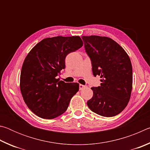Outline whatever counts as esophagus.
I'll return each mask as SVG.
<instances>
[{
    "instance_id": "1",
    "label": "esophagus",
    "mask_w": 150,
    "mask_h": 150,
    "mask_svg": "<svg viewBox=\"0 0 150 150\" xmlns=\"http://www.w3.org/2000/svg\"><path fill=\"white\" fill-rule=\"evenodd\" d=\"M87 87V85H79V90H82L83 88Z\"/></svg>"
}]
</instances>
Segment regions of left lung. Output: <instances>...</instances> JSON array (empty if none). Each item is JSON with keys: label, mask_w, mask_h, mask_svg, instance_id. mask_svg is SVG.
I'll list each match as a JSON object with an SVG mask.
<instances>
[{"label": "left lung", "mask_w": 150, "mask_h": 150, "mask_svg": "<svg viewBox=\"0 0 150 150\" xmlns=\"http://www.w3.org/2000/svg\"><path fill=\"white\" fill-rule=\"evenodd\" d=\"M93 75L100 76V86L91 87L93 96L87 101L91 110L105 117L120 114L130 100L132 67L130 57L118 43L107 37L82 36Z\"/></svg>", "instance_id": "left-lung-1"}]
</instances>
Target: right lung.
<instances>
[{"label":"right lung","instance_id":"right-lung-1","mask_svg":"<svg viewBox=\"0 0 150 150\" xmlns=\"http://www.w3.org/2000/svg\"><path fill=\"white\" fill-rule=\"evenodd\" d=\"M83 44L79 36L48 38L35 45L25 58L20 91L25 103L35 115L53 119L67 110L79 85L59 81L56 77L65 69L67 54Z\"/></svg>","mask_w":150,"mask_h":150}]
</instances>
